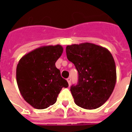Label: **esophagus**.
<instances>
[{
  "mask_svg": "<svg viewBox=\"0 0 132 132\" xmlns=\"http://www.w3.org/2000/svg\"><path fill=\"white\" fill-rule=\"evenodd\" d=\"M66 80H67V81H68V85L70 86V83H71V79H70V77H68V78Z\"/></svg>",
  "mask_w": 132,
  "mask_h": 132,
  "instance_id": "1",
  "label": "esophagus"
}]
</instances>
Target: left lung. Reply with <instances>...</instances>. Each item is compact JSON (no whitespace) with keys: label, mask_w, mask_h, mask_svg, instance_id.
<instances>
[{"label":"left lung","mask_w":132,"mask_h":132,"mask_svg":"<svg viewBox=\"0 0 132 132\" xmlns=\"http://www.w3.org/2000/svg\"><path fill=\"white\" fill-rule=\"evenodd\" d=\"M66 52L78 71V83L70 87L75 104L86 110L101 107L110 98L117 82L112 55L105 48L89 42L68 45Z\"/></svg>","instance_id":"left-lung-1"}]
</instances>
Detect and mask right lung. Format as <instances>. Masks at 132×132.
Here are the masks:
<instances>
[{"instance_id": "add662e5", "label": "right lung", "mask_w": 132, "mask_h": 132, "mask_svg": "<svg viewBox=\"0 0 132 132\" xmlns=\"http://www.w3.org/2000/svg\"><path fill=\"white\" fill-rule=\"evenodd\" d=\"M63 50L60 44L43 46L24 55L18 62V86L24 99L34 108L42 110L53 105L62 88L68 86L55 66Z\"/></svg>"}]
</instances>
